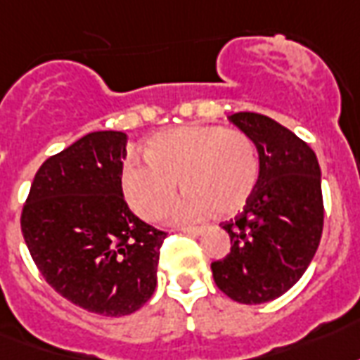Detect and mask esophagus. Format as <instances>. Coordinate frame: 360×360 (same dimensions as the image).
Instances as JSON below:
<instances>
[{
	"label": "esophagus",
	"instance_id": "esophagus-1",
	"mask_svg": "<svg viewBox=\"0 0 360 360\" xmlns=\"http://www.w3.org/2000/svg\"><path fill=\"white\" fill-rule=\"evenodd\" d=\"M182 232H186V234H190V236H201V234H205L207 228L205 226H188V228H182Z\"/></svg>",
	"mask_w": 360,
	"mask_h": 360
}]
</instances>
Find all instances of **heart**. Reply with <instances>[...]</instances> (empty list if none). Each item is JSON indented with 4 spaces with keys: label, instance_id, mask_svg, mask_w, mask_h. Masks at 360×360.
Instances as JSON below:
<instances>
[{
    "label": "heart",
    "instance_id": "obj_1",
    "mask_svg": "<svg viewBox=\"0 0 360 360\" xmlns=\"http://www.w3.org/2000/svg\"><path fill=\"white\" fill-rule=\"evenodd\" d=\"M146 159H128L120 170L126 203L146 220L161 219L176 198L178 178L186 195L176 220L230 217L248 205L261 174L255 141L241 130L190 124L155 134Z\"/></svg>",
    "mask_w": 360,
    "mask_h": 360
}]
</instances>
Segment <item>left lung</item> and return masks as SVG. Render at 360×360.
<instances>
[{
	"instance_id": "left-lung-1",
	"label": "left lung",
	"mask_w": 360,
	"mask_h": 360,
	"mask_svg": "<svg viewBox=\"0 0 360 360\" xmlns=\"http://www.w3.org/2000/svg\"><path fill=\"white\" fill-rule=\"evenodd\" d=\"M228 120L255 141L261 174L243 212L222 224L232 248L211 270L228 297L259 305L284 295L319 249L324 224L320 167L313 149L270 117L234 112Z\"/></svg>"
}]
</instances>
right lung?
<instances>
[{"label":"right lung","mask_w":360,"mask_h":360,"mask_svg":"<svg viewBox=\"0 0 360 360\" xmlns=\"http://www.w3.org/2000/svg\"><path fill=\"white\" fill-rule=\"evenodd\" d=\"M124 132L86 134L36 172L20 228L41 276L63 297L103 316H124L157 288L165 232L126 205Z\"/></svg>","instance_id":"obj_1"}]
</instances>
